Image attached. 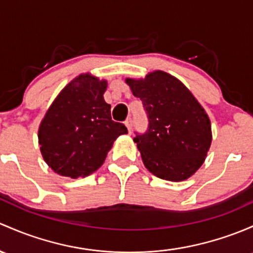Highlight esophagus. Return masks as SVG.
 I'll list each match as a JSON object with an SVG mask.
<instances>
[{
    "instance_id": "34e87169",
    "label": "esophagus",
    "mask_w": 253,
    "mask_h": 253,
    "mask_svg": "<svg viewBox=\"0 0 253 253\" xmlns=\"http://www.w3.org/2000/svg\"><path fill=\"white\" fill-rule=\"evenodd\" d=\"M125 124H126L127 129H128V133H131V132H132V127H133V121H132V119L126 120V122H125Z\"/></svg>"
}]
</instances>
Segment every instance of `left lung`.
I'll return each mask as SVG.
<instances>
[{"label":"left lung","instance_id":"left-lung-1","mask_svg":"<svg viewBox=\"0 0 253 253\" xmlns=\"http://www.w3.org/2000/svg\"><path fill=\"white\" fill-rule=\"evenodd\" d=\"M126 82L148 116V129L133 138L144 166L161 179H188L200 169L211 147L206 111L179 80L165 71Z\"/></svg>","mask_w":253,"mask_h":253}]
</instances>
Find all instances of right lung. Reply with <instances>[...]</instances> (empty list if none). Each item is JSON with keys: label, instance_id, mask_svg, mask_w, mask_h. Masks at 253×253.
<instances>
[{"label": "right lung", "instance_id": "add662e5", "mask_svg": "<svg viewBox=\"0 0 253 253\" xmlns=\"http://www.w3.org/2000/svg\"><path fill=\"white\" fill-rule=\"evenodd\" d=\"M105 80L82 74L66 84L49 106L39 128L44 161L55 173L84 178L104 162L114 140L127 133L111 120L105 103Z\"/></svg>", "mask_w": 253, "mask_h": 253}]
</instances>
